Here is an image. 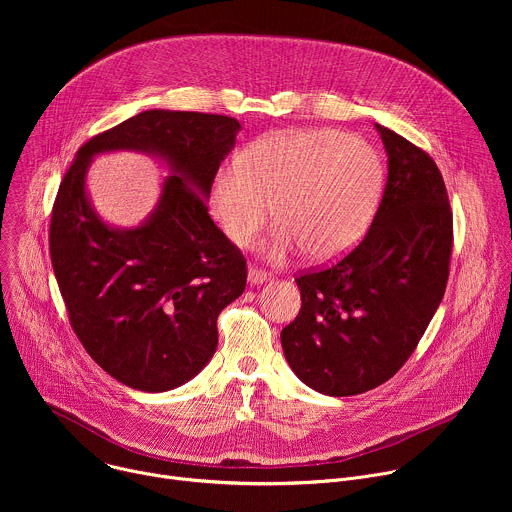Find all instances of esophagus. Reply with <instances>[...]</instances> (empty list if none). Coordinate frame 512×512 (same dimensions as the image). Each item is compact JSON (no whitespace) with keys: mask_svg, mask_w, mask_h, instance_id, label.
<instances>
[{"mask_svg":"<svg viewBox=\"0 0 512 512\" xmlns=\"http://www.w3.org/2000/svg\"><path fill=\"white\" fill-rule=\"evenodd\" d=\"M247 277H249V283H251V285H259V283H265L267 279H271V273H267V271H263V269H257V267H251Z\"/></svg>","mask_w":512,"mask_h":512,"instance_id":"esophagus-1","label":"esophagus"}]
</instances>
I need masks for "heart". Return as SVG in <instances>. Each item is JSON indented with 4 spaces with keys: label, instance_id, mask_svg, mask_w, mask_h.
I'll return each mask as SVG.
<instances>
[{
    "label": "heart",
    "instance_id": "1",
    "mask_svg": "<svg viewBox=\"0 0 512 512\" xmlns=\"http://www.w3.org/2000/svg\"><path fill=\"white\" fill-rule=\"evenodd\" d=\"M383 186L373 145L334 129H289L249 143L237 168H221L210 208L227 239L245 249L271 216L279 225L267 255L298 249L308 261L344 255L367 231Z\"/></svg>",
    "mask_w": 512,
    "mask_h": 512
}]
</instances>
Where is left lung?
Listing matches in <instances>:
<instances>
[{"instance_id":"obj_1","label":"left lung","mask_w":512,"mask_h":512,"mask_svg":"<svg viewBox=\"0 0 512 512\" xmlns=\"http://www.w3.org/2000/svg\"><path fill=\"white\" fill-rule=\"evenodd\" d=\"M389 176L369 233L330 267L296 277L302 310L281 330L294 373L348 397L389 381L440 306L454 247L448 190L433 158L377 125Z\"/></svg>"}]
</instances>
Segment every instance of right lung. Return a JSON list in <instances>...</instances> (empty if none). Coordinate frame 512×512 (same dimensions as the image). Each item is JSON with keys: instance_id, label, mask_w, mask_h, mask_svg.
<instances>
[{"instance_id": "right-lung-1", "label": "right lung", "mask_w": 512, "mask_h": 512, "mask_svg": "<svg viewBox=\"0 0 512 512\" xmlns=\"http://www.w3.org/2000/svg\"><path fill=\"white\" fill-rule=\"evenodd\" d=\"M239 129L227 115L143 111L83 143L60 182L48 241L68 322L131 389L170 391L198 375L218 344V314L243 294L247 261L206 206ZM111 149L156 153L177 174L137 230L107 228L84 194L90 158Z\"/></svg>"}]
</instances>
